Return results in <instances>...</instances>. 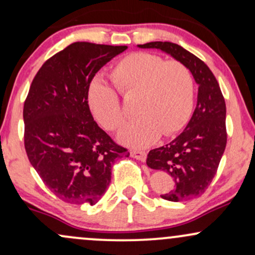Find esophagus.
I'll list each match as a JSON object with an SVG mask.
<instances>
[{
    "label": "esophagus",
    "instance_id": "1",
    "mask_svg": "<svg viewBox=\"0 0 255 255\" xmlns=\"http://www.w3.org/2000/svg\"><path fill=\"white\" fill-rule=\"evenodd\" d=\"M130 156L133 158H135V159H137V160H141V162H145L146 160V152H144V151L133 150V151H130Z\"/></svg>",
    "mask_w": 255,
    "mask_h": 255
}]
</instances>
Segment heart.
<instances>
[{"instance_id": "b5f03b06", "label": "heart", "mask_w": 255, "mask_h": 255, "mask_svg": "<svg viewBox=\"0 0 255 255\" xmlns=\"http://www.w3.org/2000/svg\"><path fill=\"white\" fill-rule=\"evenodd\" d=\"M111 80L125 98L136 96V119L119 133L121 144L147 147L160 134L170 135L186 126L194 105V80L191 71L178 61H165L147 52H133L120 60L111 71ZM87 102L91 113L107 130H116L125 120L118 93L95 81Z\"/></svg>"}]
</instances>
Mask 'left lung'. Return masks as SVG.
Returning a JSON list of instances; mask_svg holds the SVG:
<instances>
[{
  "label": "left lung",
  "mask_w": 255,
  "mask_h": 255,
  "mask_svg": "<svg viewBox=\"0 0 255 255\" xmlns=\"http://www.w3.org/2000/svg\"><path fill=\"white\" fill-rule=\"evenodd\" d=\"M137 48L170 55L191 71L198 85L197 107L188 125L168 145L148 152L146 164L174 177V188L160 195L165 200L176 203L200 197L215 177L227 145V109L219 85L200 58L177 44L151 42Z\"/></svg>",
  "instance_id": "8db88e82"
}]
</instances>
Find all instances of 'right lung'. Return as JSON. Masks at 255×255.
I'll return each mask as SVG.
<instances>
[{"label": "right lung", "mask_w": 255, "mask_h": 255, "mask_svg": "<svg viewBox=\"0 0 255 255\" xmlns=\"http://www.w3.org/2000/svg\"><path fill=\"white\" fill-rule=\"evenodd\" d=\"M127 46L77 42L49 58L24 104L25 150L44 184L69 204L95 205L111 181L115 160L129 152L92 118L93 77Z\"/></svg>", "instance_id": "right-lung-1"}]
</instances>
